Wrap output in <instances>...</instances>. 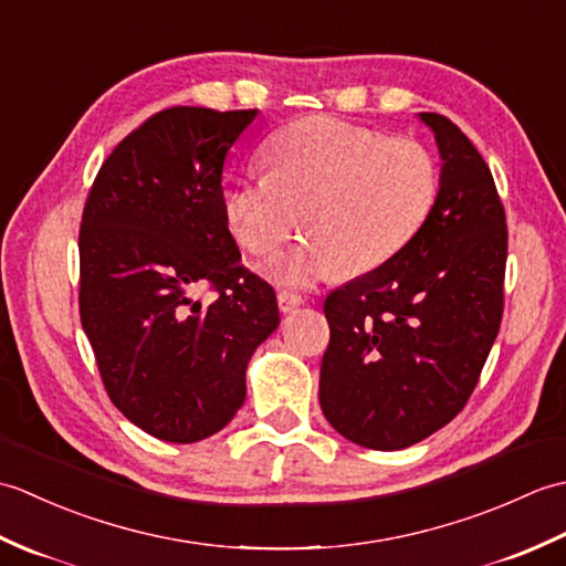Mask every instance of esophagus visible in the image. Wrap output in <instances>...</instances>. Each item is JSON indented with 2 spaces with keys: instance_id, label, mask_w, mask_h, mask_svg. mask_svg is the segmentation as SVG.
Listing matches in <instances>:
<instances>
[{
  "instance_id": "obj_1",
  "label": "esophagus",
  "mask_w": 566,
  "mask_h": 566,
  "mask_svg": "<svg viewBox=\"0 0 566 566\" xmlns=\"http://www.w3.org/2000/svg\"><path fill=\"white\" fill-rule=\"evenodd\" d=\"M276 304H280L282 314H292L298 306H304V296L294 292H280L276 294Z\"/></svg>"
}]
</instances>
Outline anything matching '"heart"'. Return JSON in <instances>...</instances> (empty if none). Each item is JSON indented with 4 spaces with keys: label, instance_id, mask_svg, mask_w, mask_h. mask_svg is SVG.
<instances>
[{
    "label": "heart",
    "instance_id": "obj_1",
    "mask_svg": "<svg viewBox=\"0 0 566 566\" xmlns=\"http://www.w3.org/2000/svg\"><path fill=\"white\" fill-rule=\"evenodd\" d=\"M270 172H250L226 191L233 238L252 255H274L302 219L308 235L268 274L306 286L345 270L365 274L394 260L436 211L440 167L423 143L333 116H308L268 146Z\"/></svg>",
    "mask_w": 566,
    "mask_h": 566
}]
</instances>
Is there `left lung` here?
Segmentation results:
<instances>
[{"label": "left lung", "mask_w": 566, "mask_h": 566, "mask_svg": "<svg viewBox=\"0 0 566 566\" xmlns=\"http://www.w3.org/2000/svg\"><path fill=\"white\" fill-rule=\"evenodd\" d=\"M442 158L436 211L381 268L328 294L323 416L369 450H403L472 396L503 316L509 231L489 165L450 118L423 112Z\"/></svg>", "instance_id": "obj_1"}]
</instances>
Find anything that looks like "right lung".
Returning <instances> with one entry per match:
<instances>
[{"mask_svg": "<svg viewBox=\"0 0 566 566\" xmlns=\"http://www.w3.org/2000/svg\"><path fill=\"white\" fill-rule=\"evenodd\" d=\"M255 116L158 112L118 143L84 201L82 328L112 403L165 442L228 426L252 353L280 326L274 290L240 262L223 213L226 155Z\"/></svg>", "mask_w": 566, "mask_h": 566, "instance_id": "right-lung-1", "label": "right lung"}]
</instances>
